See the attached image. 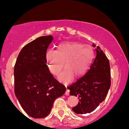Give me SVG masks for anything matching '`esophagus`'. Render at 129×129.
<instances>
[{"label": "esophagus", "instance_id": "esophagus-1", "mask_svg": "<svg viewBox=\"0 0 129 129\" xmlns=\"http://www.w3.org/2000/svg\"><path fill=\"white\" fill-rule=\"evenodd\" d=\"M65 94H66V95H67V96L69 95V90L67 89V90H66V93H65Z\"/></svg>", "mask_w": 129, "mask_h": 129}]
</instances>
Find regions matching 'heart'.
<instances>
[{
	"instance_id": "1",
	"label": "heart",
	"mask_w": 129,
	"mask_h": 129,
	"mask_svg": "<svg viewBox=\"0 0 129 129\" xmlns=\"http://www.w3.org/2000/svg\"><path fill=\"white\" fill-rule=\"evenodd\" d=\"M45 57L49 71L55 75L60 73L65 62L66 69L58 76V80L67 84L72 80L74 74L80 77L87 72L93 63L95 54L89 45L65 42L58 45L57 50H47Z\"/></svg>"
}]
</instances>
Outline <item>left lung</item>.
Masks as SVG:
<instances>
[{"label": "left lung", "instance_id": "left-lung-1", "mask_svg": "<svg viewBox=\"0 0 129 129\" xmlns=\"http://www.w3.org/2000/svg\"><path fill=\"white\" fill-rule=\"evenodd\" d=\"M92 47H95L94 44ZM96 57L84 76L69 86L70 95L78 97L79 103L72 108L77 114L91 113L105 100L110 87L109 61L99 46L95 48Z\"/></svg>", "mask_w": 129, "mask_h": 129}]
</instances>
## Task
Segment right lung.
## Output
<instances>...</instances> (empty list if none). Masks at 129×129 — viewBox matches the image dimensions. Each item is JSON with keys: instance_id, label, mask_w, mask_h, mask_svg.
<instances>
[{"instance_id": "obj_1", "label": "right lung", "mask_w": 129, "mask_h": 129, "mask_svg": "<svg viewBox=\"0 0 129 129\" xmlns=\"http://www.w3.org/2000/svg\"><path fill=\"white\" fill-rule=\"evenodd\" d=\"M52 36L37 38L24 46L14 67L15 94L24 110L31 117L47 116L54 101L66 90L49 71L45 55Z\"/></svg>"}]
</instances>
